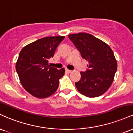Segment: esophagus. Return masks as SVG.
I'll list each match as a JSON object with an SVG mask.
<instances>
[{
  "label": "esophagus",
  "instance_id": "34e87169",
  "mask_svg": "<svg viewBox=\"0 0 133 133\" xmlns=\"http://www.w3.org/2000/svg\"><path fill=\"white\" fill-rule=\"evenodd\" d=\"M66 71L67 73H71V71H72V70H68V69H66Z\"/></svg>",
  "mask_w": 133,
  "mask_h": 133
}]
</instances>
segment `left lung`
I'll return each instance as SVG.
<instances>
[{
  "instance_id": "8db88e82",
  "label": "left lung",
  "mask_w": 133,
  "mask_h": 133,
  "mask_svg": "<svg viewBox=\"0 0 133 133\" xmlns=\"http://www.w3.org/2000/svg\"><path fill=\"white\" fill-rule=\"evenodd\" d=\"M68 37L88 62V68L81 71V79L75 86L87 97L101 96L108 90L117 70V62L108 45L87 33L70 34Z\"/></svg>"
}]
</instances>
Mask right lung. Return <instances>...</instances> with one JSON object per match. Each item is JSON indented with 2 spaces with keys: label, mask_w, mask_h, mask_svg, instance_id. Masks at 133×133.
Masks as SVG:
<instances>
[{
  "label": "right lung",
  "mask_w": 133,
  "mask_h": 133,
  "mask_svg": "<svg viewBox=\"0 0 133 133\" xmlns=\"http://www.w3.org/2000/svg\"><path fill=\"white\" fill-rule=\"evenodd\" d=\"M64 36L47 37L24 46L17 61L16 71L22 85L32 96L45 98L57 91L59 79L65 74L63 68L57 70L48 65Z\"/></svg>",
  "instance_id": "right-lung-1"
}]
</instances>
